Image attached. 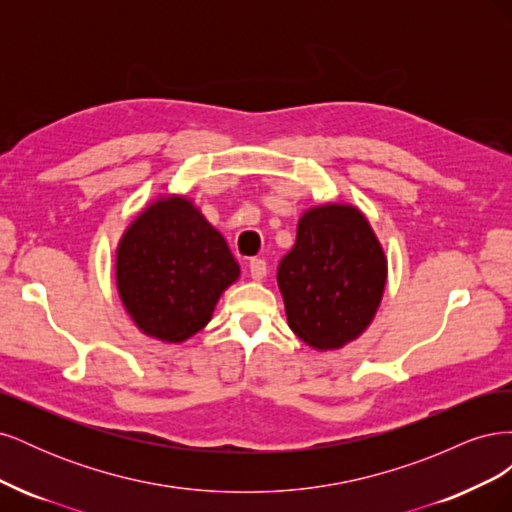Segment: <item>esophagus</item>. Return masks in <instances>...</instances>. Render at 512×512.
I'll use <instances>...</instances> for the list:
<instances>
[{"instance_id": "1", "label": "esophagus", "mask_w": 512, "mask_h": 512, "mask_svg": "<svg viewBox=\"0 0 512 512\" xmlns=\"http://www.w3.org/2000/svg\"><path fill=\"white\" fill-rule=\"evenodd\" d=\"M250 275H252V280L260 282L262 277L267 275V262L262 258H252L250 260Z\"/></svg>"}]
</instances>
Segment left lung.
<instances>
[{
    "instance_id": "obj_1",
    "label": "left lung",
    "mask_w": 512,
    "mask_h": 512,
    "mask_svg": "<svg viewBox=\"0 0 512 512\" xmlns=\"http://www.w3.org/2000/svg\"><path fill=\"white\" fill-rule=\"evenodd\" d=\"M389 265L365 215L344 203L307 209L277 267L288 327L318 352L354 342L374 320Z\"/></svg>"
}]
</instances>
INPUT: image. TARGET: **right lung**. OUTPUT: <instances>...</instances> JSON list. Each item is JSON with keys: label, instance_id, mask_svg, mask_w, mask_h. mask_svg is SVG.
Masks as SVG:
<instances>
[{"label": "right lung", "instance_id": "obj_1", "mask_svg": "<svg viewBox=\"0 0 512 512\" xmlns=\"http://www.w3.org/2000/svg\"><path fill=\"white\" fill-rule=\"evenodd\" d=\"M239 262L185 194L160 196L123 230L115 252L119 299L138 331L181 344L207 327Z\"/></svg>", "mask_w": 512, "mask_h": 512}]
</instances>
